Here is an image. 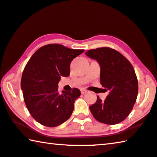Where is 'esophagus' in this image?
<instances>
[{
	"mask_svg": "<svg viewBox=\"0 0 157 157\" xmlns=\"http://www.w3.org/2000/svg\"><path fill=\"white\" fill-rule=\"evenodd\" d=\"M81 94H85L86 92H87V90H85L84 88H81Z\"/></svg>",
	"mask_w": 157,
	"mask_h": 157,
	"instance_id": "esophagus-1",
	"label": "esophagus"
}]
</instances>
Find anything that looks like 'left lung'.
<instances>
[{"instance_id": "8db88e82", "label": "left lung", "mask_w": 157, "mask_h": 157, "mask_svg": "<svg viewBox=\"0 0 157 157\" xmlns=\"http://www.w3.org/2000/svg\"><path fill=\"white\" fill-rule=\"evenodd\" d=\"M86 55L98 62L100 83L110 91L104 101L97 96V101L90 106L92 115L106 124L122 122L133 109L138 96V80L132 65L120 52L109 47L89 50Z\"/></svg>"}]
</instances>
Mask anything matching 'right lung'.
<instances>
[{
	"label": "right lung",
	"mask_w": 157,
	"mask_h": 157,
	"mask_svg": "<svg viewBox=\"0 0 157 157\" xmlns=\"http://www.w3.org/2000/svg\"><path fill=\"white\" fill-rule=\"evenodd\" d=\"M83 49H71L58 44L43 46L28 60L22 74L21 88L28 111L36 121L54 127L67 121L81 91L58 92L61 76L70 74V63Z\"/></svg>",
	"instance_id": "1"
}]
</instances>
